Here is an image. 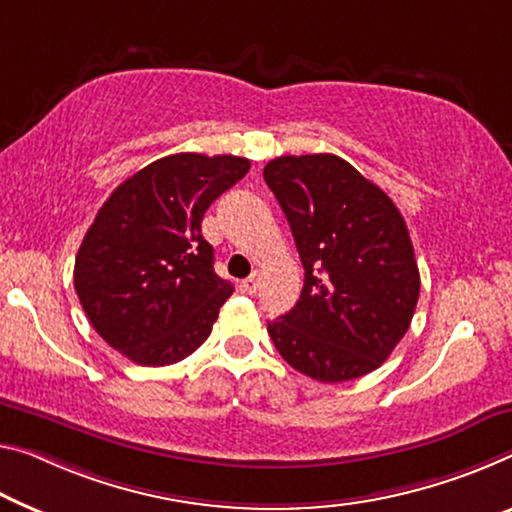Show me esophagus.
Returning <instances> with one entry per match:
<instances>
[{"label": "esophagus", "instance_id": "esophagus-1", "mask_svg": "<svg viewBox=\"0 0 512 512\" xmlns=\"http://www.w3.org/2000/svg\"><path fill=\"white\" fill-rule=\"evenodd\" d=\"M261 272H251V277L249 279H245L242 281V288H245V293H249V295H254L258 288H261Z\"/></svg>", "mask_w": 512, "mask_h": 512}]
</instances>
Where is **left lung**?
Here are the masks:
<instances>
[{
    "mask_svg": "<svg viewBox=\"0 0 512 512\" xmlns=\"http://www.w3.org/2000/svg\"><path fill=\"white\" fill-rule=\"evenodd\" d=\"M263 178L293 231L304 288L286 316L267 322L295 371L345 382L375 371L410 329L419 267L400 210L332 153L281 155Z\"/></svg>",
    "mask_w": 512,
    "mask_h": 512,
    "instance_id": "obj_1",
    "label": "left lung"
}]
</instances>
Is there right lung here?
I'll return each mask as SVG.
<instances>
[{
	"label": "right lung",
	"instance_id": "obj_1",
	"mask_svg": "<svg viewBox=\"0 0 512 512\" xmlns=\"http://www.w3.org/2000/svg\"><path fill=\"white\" fill-rule=\"evenodd\" d=\"M249 171L247 157L176 153L102 203L75 258V290L93 329L139 366H169L210 336L233 286L217 277L201 222Z\"/></svg>",
	"mask_w": 512,
	"mask_h": 512
}]
</instances>
